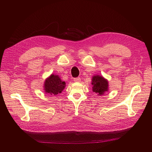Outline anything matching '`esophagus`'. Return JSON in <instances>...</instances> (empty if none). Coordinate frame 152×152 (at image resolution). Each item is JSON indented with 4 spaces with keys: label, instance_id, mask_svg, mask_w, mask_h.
<instances>
[{
    "label": "esophagus",
    "instance_id": "esophagus-1",
    "mask_svg": "<svg viewBox=\"0 0 152 152\" xmlns=\"http://www.w3.org/2000/svg\"><path fill=\"white\" fill-rule=\"evenodd\" d=\"M73 80L76 82H80L81 79L80 77H77V78H74V79H73Z\"/></svg>",
    "mask_w": 152,
    "mask_h": 152
}]
</instances>
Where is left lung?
<instances>
[{
	"mask_svg": "<svg viewBox=\"0 0 152 152\" xmlns=\"http://www.w3.org/2000/svg\"><path fill=\"white\" fill-rule=\"evenodd\" d=\"M93 91L98 95L104 94L108 90V82L102 76L94 75L92 79Z\"/></svg>",
	"mask_w": 152,
	"mask_h": 152,
	"instance_id": "obj_1",
	"label": "left lung"
}]
</instances>
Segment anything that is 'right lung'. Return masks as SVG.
<instances>
[{"label":"right lung","instance_id":"add662e5","mask_svg":"<svg viewBox=\"0 0 152 152\" xmlns=\"http://www.w3.org/2000/svg\"><path fill=\"white\" fill-rule=\"evenodd\" d=\"M65 86V82L62 81L58 75L52 74L45 80L44 89L46 93L55 96L61 93Z\"/></svg>","mask_w":152,"mask_h":152}]
</instances>
